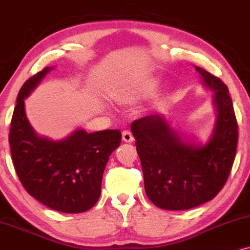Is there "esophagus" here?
Instances as JSON below:
<instances>
[{
    "label": "esophagus",
    "mask_w": 250,
    "mask_h": 250,
    "mask_svg": "<svg viewBox=\"0 0 250 250\" xmlns=\"http://www.w3.org/2000/svg\"><path fill=\"white\" fill-rule=\"evenodd\" d=\"M122 140L125 141V142H128V143H131L134 141V137H133V134L130 133L129 130H125L122 133Z\"/></svg>",
    "instance_id": "esophagus-1"
}]
</instances>
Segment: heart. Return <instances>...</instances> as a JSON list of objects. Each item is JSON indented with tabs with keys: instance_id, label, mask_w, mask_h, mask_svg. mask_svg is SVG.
I'll use <instances>...</instances> for the list:
<instances>
[{
	"instance_id": "b5f03b06",
	"label": "heart",
	"mask_w": 250,
	"mask_h": 250,
	"mask_svg": "<svg viewBox=\"0 0 250 250\" xmlns=\"http://www.w3.org/2000/svg\"><path fill=\"white\" fill-rule=\"evenodd\" d=\"M161 80L156 77H148L146 79L141 80L135 87V93L140 96L152 95L157 91Z\"/></svg>"
}]
</instances>
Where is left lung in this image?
Wrapping results in <instances>:
<instances>
[{"instance_id":"8db88e82","label":"left lung","mask_w":250,"mask_h":250,"mask_svg":"<svg viewBox=\"0 0 250 250\" xmlns=\"http://www.w3.org/2000/svg\"><path fill=\"white\" fill-rule=\"evenodd\" d=\"M203 85L213 92L216 117L205 143L188 140L163 115L141 117L131 123L144 177V188L159 208L183 211L212 200L233 167L237 122L227 86L195 66Z\"/></svg>"}]
</instances>
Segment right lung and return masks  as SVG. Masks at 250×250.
<instances>
[{"label":"right lung","instance_id":"right-lung-1","mask_svg":"<svg viewBox=\"0 0 250 250\" xmlns=\"http://www.w3.org/2000/svg\"><path fill=\"white\" fill-rule=\"evenodd\" d=\"M53 67L24 83L11 119L9 143L17 176L26 192L62 213H81L95 205L108 159L120 146L121 131L87 133L78 128L62 140L41 136L30 125L25 100Z\"/></svg>","mask_w":250,"mask_h":250}]
</instances>
